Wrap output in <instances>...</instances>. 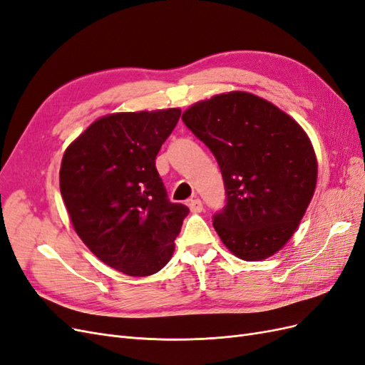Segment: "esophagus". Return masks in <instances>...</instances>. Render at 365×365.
<instances>
[{"instance_id":"34e87169","label":"esophagus","mask_w":365,"mask_h":365,"mask_svg":"<svg viewBox=\"0 0 365 365\" xmlns=\"http://www.w3.org/2000/svg\"><path fill=\"white\" fill-rule=\"evenodd\" d=\"M187 204H189L190 212H193V213H201L204 210V205H202L200 197H193V200H190Z\"/></svg>"}]
</instances>
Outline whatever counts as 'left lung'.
Instances as JSON below:
<instances>
[{
	"mask_svg": "<svg viewBox=\"0 0 365 365\" xmlns=\"http://www.w3.org/2000/svg\"><path fill=\"white\" fill-rule=\"evenodd\" d=\"M182 121L222 172L227 204L213 216L220 240L242 260L272 256L292 237L315 192L318 165L306 132L244 91L197 102Z\"/></svg>",
	"mask_w": 365,
	"mask_h": 365,
	"instance_id": "8db88e82",
	"label": "left lung"
}]
</instances>
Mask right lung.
I'll list each match as a JSON object with an SVG mask.
<instances>
[{
	"instance_id": "obj_1",
	"label": "right lung",
	"mask_w": 365,
	"mask_h": 365,
	"mask_svg": "<svg viewBox=\"0 0 365 365\" xmlns=\"http://www.w3.org/2000/svg\"><path fill=\"white\" fill-rule=\"evenodd\" d=\"M181 109L96 120L67 148L61 195L76 233L108 267L146 277L165 267L189 208L170 202L155 168Z\"/></svg>"
}]
</instances>
